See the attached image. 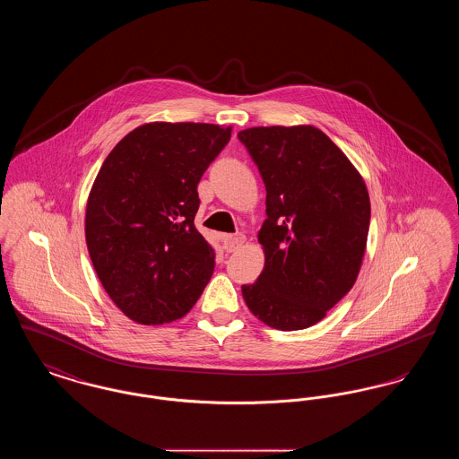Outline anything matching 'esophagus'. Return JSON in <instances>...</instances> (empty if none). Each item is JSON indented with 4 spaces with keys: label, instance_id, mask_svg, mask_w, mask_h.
Masks as SVG:
<instances>
[{
    "label": "esophagus",
    "instance_id": "34e87169",
    "mask_svg": "<svg viewBox=\"0 0 459 459\" xmlns=\"http://www.w3.org/2000/svg\"><path fill=\"white\" fill-rule=\"evenodd\" d=\"M244 242H246V236H244V234L225 236V238H223V247H225L227 253H232V251H238L239 247H242Z\"/></svg>",
    "mask_w": 459,
    "mask_h": 459
}]
</instances>
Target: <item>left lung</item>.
<instances>
[{
  "mask_svg": "<svg viewBox=\"0 0 459 459\" xmlns=\"http://www.w3.org/2000/svg\"><path fill=\"white\" fill-rule=\"evenodd\" d=\"M266 189L258 232L264 266L242 298L264 325L301 330L327 316L356 282L370 196L350 158L313 126L240 131Z\"/></svg>",
  "mask_w": 459,
  "mask_h": 459,
  "instance_id": "1",
  "label": "left lung"
}]
</instances>
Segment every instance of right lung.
<instances>
[{"label": "right lung", "instance_id": "1", "mask_svg": "<svg viewBox=\"0 0 459 459\" xmlns=\"http://www.w3.org/2000/svg\"><path fill=\"white\" fill-rule=\"evenodd\" d=\"M232 127L150 122L103 161L86 206L92 266L111 301L141 325L182 318L212 279L215 253L197 232V184Z\"/></svg>", "mask_w": 459, "mask_h": 459}]
</instances>
